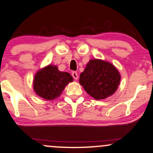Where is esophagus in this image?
I'll return each mask as SVG.
<instances>
[{
    "instance_id": "34e87169",
    "label": "esophagus",
    "mask_w": 153,
    "mask_h": 153,
    "mask_svg": "<svg viewBox=\"0 0 153 153\" xmlns=\"http://www.w3.org/2000/svg\"><path fill=\"white\" fill-rule=\"evenodd\" d=\"M71 75H72L73 78L74 79H78V74H77L76 71H73L72 74H71Z\"/></svg>"
}]
</instances>
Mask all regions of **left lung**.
<instances>
[{"label":"left lung","mask_w":153,"mask_h":153,"mask_svg":"<svg viewBox=\"0 0 153 153\" xmlns=\"http://www.w3.org/2000/svg\"><path fill=\"white\" fill-rule=\"evenodd\" d=\"M118 70L111 63L101 59H91L80 74L79 83L95 100H104L117 89L120 82Z\"/></svg>","instance_id":"obj_1"}]
</instances>
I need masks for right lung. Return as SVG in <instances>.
<instances>
[{
    "label": "right lung",
    "instance_id": "add662e5",
    "mask_svg": "<svg viewBox=\"0 0 153 153\" xmlns=\"http://www.w3.org/2000/svg\"><path fill=\"white\" fill-rule=\"evenodd\" d=\"M73 82L71 74L59 71L56 66L49 65L38 71L33 79L36 94L46 100L59 97L66 86Z\"/></svg>",
    "mask_w": 153,
    "mask_h": 153
}]
</instances>
